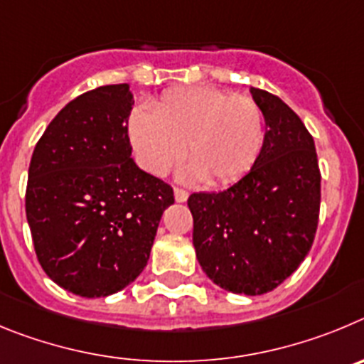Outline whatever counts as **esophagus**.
<instances>
[{
    "instance_id": "34e87169",
    "label": "esophagus",
    "mask_w": 364,
    "mask_h": 364,
    "mask_svg": "<svg viewBox=\"0 0 364 364\" xmlns=\"http://www.w3.org/2000/svg\"><path fill=\"white\" fill-rule=\"evenodd\" d=\"M174 198H176V201H178V203H185L186 199H188V192H186V190H183V188H176L174 190Z\"/></svg>"
}]
</instances>
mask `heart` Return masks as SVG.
Instances as JSON below:
<instances>
[{
    "instance_id": "1",
    "label": "heart",
    "mask_w": 364,
    "mask_h": 364,
    "mask_svg": "<svg viewBox=\"0 0 364 364\" xmlns=\"http://www.w3.org/2000/svg\"><path fill=\"white\" fill-rule=\"evenodd\" d=\"M137 163L165 176L186 158L188 178L212 186L230 185L250 172L264 143L263 110L250 96L215 87L166 90L152 110L137 107L129 117Z\"/></svg>"
}]
</instances>
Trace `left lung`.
<instances>
[{"mask_svg": "<svg viewBox=\"0 0 364 364\" xmlns=\"http://www.w3.org/2000/svg\"><path fill=\"white\" fill-rule=\"evenodd\" d=\"M267 123L247 176L223 192L188 198L196 255L218 287L261 296L292 276L316 237L321 172L314 137L283 100L250 87Z\"/></svg>", "mask_w": 364, "mask_h": 364, "instance_id": "8db88e82", "label": "left lung"}]
</instances>
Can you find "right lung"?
Returning <instances> with one entry per match:
<instances>
[{
    "instance_id": "obj_1",
    "label": "right lung",
    "mask_w": 364,
    "mask_h": 364,
    "mask_svg": "<svg viewBox=\"0 0 364 364\" xmlns=\"http://www.w3.org/2000/svg\"><path fill=\"white\" fill-rule=\"evenodd\" d=\"M127 83L81 94L39 137L25 210L38 261L55 284L105 297L146 267L174 190L134 163Z\"/></svg>"
}]
</instances>
